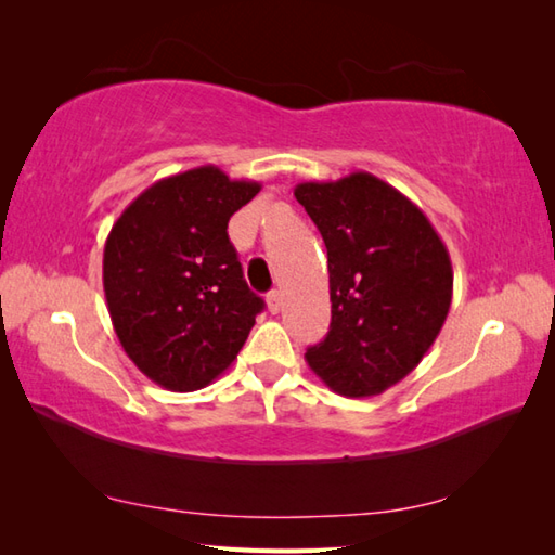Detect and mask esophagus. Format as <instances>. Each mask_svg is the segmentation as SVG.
Listing matches in <instances>:
<instances>
[{
	"instance_id": "34e87169",
	"label": "esophagus",
	"mask_w": 555,
	"mask_h": 555,
	"mask_svg": "<svg viewBox=\"0 0 555 555\" xmlns=\"http://www.w3.org/2000/svg\"><path fill=\"white\" fill-rule=\"evenodd\" d=\"M267 308H269L271 314H279L281 310H284V293L271 291L267 296Z\"/></svg>"
}]
</instances>
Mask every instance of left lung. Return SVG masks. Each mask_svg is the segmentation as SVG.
<instances>
[{
	"instance_id": "left-lung-1",
	"label": "left lung",
	"mask_w": 555,
	"mask_h": 555,
	"mask_svg": "<svg viewBox=\"0 0 555 555\" xmlns=\"http://www.w3.org/2000/svg\"><path fill=\"white\" fill-rule=\"evenodd\" d=\"M293 193L324 238L332 296V326L305 360L338 396H379L439 336L453 298L451 255L424 211L367 171Z\"/></svg>"
}]
</instances>
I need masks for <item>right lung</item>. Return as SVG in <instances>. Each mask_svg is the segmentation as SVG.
Wrapping results in <instances>:
<instances>
[{"label":"right lung","mask_w":555,"mask_h":555,"mask_svg":"<svg viewBox=\"0 0 555 555\" xmlns=\"http://www.w3.org/2000/svg\"><path fill=\"white\" fill-rule=\"evenodd\" d=\"M259 188L215 164L173 173L140 193L107 235L102 284L114 332L167 391H197L227 372L264 308L227 233Z\"/></svg>","instance_id":"1"}]
</instances>
